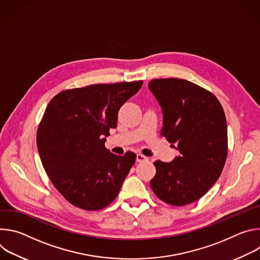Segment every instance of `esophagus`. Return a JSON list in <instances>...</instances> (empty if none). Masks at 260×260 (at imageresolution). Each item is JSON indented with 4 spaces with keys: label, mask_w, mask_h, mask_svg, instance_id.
<instances>
[{
    "label": "esophagus",
    "mask_w": 260,
    "mask_h": 260,
    "mask_svg": "<svg viewBox=\"0 0 260 260\" xmlns=\"http://www.w3.org/2000/svg\"><path fill=\"white\" fill-rule=\"evenodd\" d=\"M137 162H143V161H146L148 160V157L142 155V154H137V158H136Z\"/></svg>",
    "instance_id": "1"
}]
</instances>
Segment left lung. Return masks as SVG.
<instances>
[{
    "instance_id": "left-lung-1",
    "label": "left lung",
    "mask_w": 260,
    "mask_h": 260,
    "mask_svg": "<svg viewBox=\"0 0 260 260\" xmlns=\"http://www.w3.org/2000/svg\"><path fill=\"white\" fill-rule=\"evenodd\" d=\"M148 87L162 111L161 135L180 152L171 162H154L150 186L167 204H191L208 192L223 170L228 156L223 108L213 93L184 79H154Z\"/></svg>"
}]
</instances>
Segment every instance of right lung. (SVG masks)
Instances as JSON below:
<instances>
[{
    "instance_id": "1",
    "label": "right lung",
    "mask_w": 260,
    "mask_h": 260,
    "mask_svg": "<svg viewBox=\"0 0 260 260\" xmlns=\"http://www.w3.org/2000/svg\"><path fill=\"white\" fill-rule=\"evenodd\" d=\"M143 81L94 84L63 90L47 105L37 133V148L54 187L72 205L101 210L118 196L136 161L105 148L118 111Z\"/></svg>"
}]
</instances>
